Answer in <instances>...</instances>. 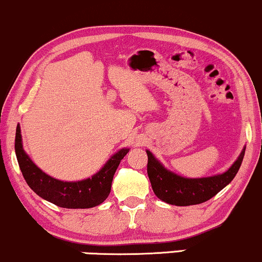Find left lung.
Segmentation results:
<instances>
[{
	"mask_svg": "<svg viewBox=\"0 0 262 262\" xmlns=\"http://www.w3.org/2000/svg\"><path fill=\"white\" fill-rule=\"evenodd\" d=\"M244 155L245 147L233 166L223 174L208 178H184L164 168L154 155L147 151V174L155 194L161 201L178 207L201 204L218 194L223 188L233 181L242 166Z\"/></svg>",
	"mask_w": 262,
	"mask_h": 262,
	"instance_id": "8db88e82",
	"label": "left lung"
}]
</instances>
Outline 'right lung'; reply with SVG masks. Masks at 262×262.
I'll use <instances>...</instances> for the list:
<instances>
[{
	"mask_svg": "<svg viewBox=\"0 0 262 262\" xmlns=\"http://www.w3.org/2000/svg\"><path fill=\"white\" fill-rule=\"evenodd\" d=\"M14 149L20 172L28 186L46 201L68 209H85L101 204L110 194L114 174L128 152L127 148L117 152L92 178L79 182H61L42 172L26 155L22 147L19 125L16 128Z\"/></svg>",
	"mask_w": 262,
	"mask_h": 262,
	"instance_id": "1",
	"label": "right lung"
}]
</instances>
